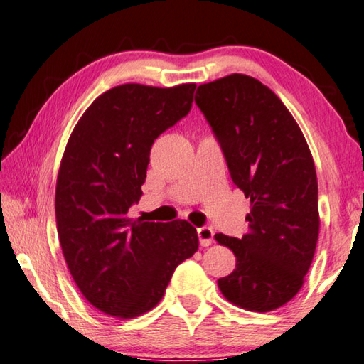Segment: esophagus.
Segmentation results:
<instances>
[{"mask_svg": "<svg viewBox=\"0 0 364 364\" xmlns=\"http://www.w3.org/2000/svg\"><path fill=\"white\" fill-rule=\"evenodd\" d=\"M197 236H199V242L202 247H208V245L213 242V230L208 226L199 228V230H197Z\"/></svg>", "mask_w": 364, "mask_h": 364, "instance_id": "1", "label": "esophagus"}]
</instances>
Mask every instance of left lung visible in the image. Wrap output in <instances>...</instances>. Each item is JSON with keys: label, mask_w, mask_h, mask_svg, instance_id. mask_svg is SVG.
Instances as JSON below:
<instances>
[{"label": "left lung", "mask_w": 364, "mask_h": 364, "mask_svg": "<svg viewBox=\"0 0 364 364\" xmlns=\"http://www.w3.org/2000/svg\"><path fill=\"white\" fill-rule=\"evenodd\" d=\"M196 102L210 123L236 186L250 199L249 232L215 234L236 268L218 279L223 297L267 313L305 282L319 234L318 180L297 122L267 85L244 73L199 85Z\"/></svg>", "instance_id": "obj_1"}]
</instances>
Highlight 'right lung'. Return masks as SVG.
Returning a JSON list of instances; mask_svg holds the SVG:
<instances>
[{"label":"right lung","instance_id":"1","mask_svg":"<svg viewBox=\"0 0 364 364\" xmlns=\"http://www.w3.org/2000/svg\"><path fill=\"white\" fill-rule=\"evenodd\" d=\"M196 83H125L97 96L67 141L56 183V223L83 297L117 319L162 300L175 268L199 249L196 228L133 220L154 139L183 119Z\"/></svg>","mask_w":364,"mask_h":364}]
</instances>
